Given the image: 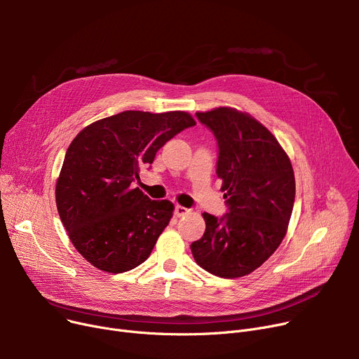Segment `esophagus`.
Wrapping results in <instances>:
<instances>
[{"mask_svg":"<svg viewBox=\"0 0 359 359\" xmlns=\"http://www.w3.org/2000/svg\"><path fill=\"white\" fill-rule=\"evenodd\" d=\"M189 211H191V210L184 208V206H182V205H176V206H175V214H176L177 217H183V215H186Z\"/></svg>","mask_w":359,"mask_h":359,"instance_id":"obj_1","label":"esophagus"}]
</instances>
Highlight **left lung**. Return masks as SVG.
Masks as SVG:
<instances>
[{
  "label": "left lung",
  "instance_id": "1",
  "mask_svg": "<svg viewBox=\"0 0 359 359\" xmlns=\"http://www.w3.org/2000/svg\"><path fill=\"white\" fill-rule=\"evenodd\" d=\"M218 145L217 176L227 214L203 212V236L191 244L198 265L221 278L257 269L287 234L295 199L294 170L271 132L231 107L198 111Z\"/></svg>",
  "mask_w": 359,
  "mask_h": 359
}]
</instances>
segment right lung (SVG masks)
Masks as SVG:
<instances>
[{
	"mask_svg": "<svg viewBox=\"0 0 359 359\" xmlns=\"http://www.w3.org/2000/svg\"><path fill=\"white\" fill-rule=\"evenodd\" d=\"M195 125L186 111L126 110L72 140L56 182V208L74 248L93 266L122 273L148 259L175 206L151 201L132 183L168 140Z\"/></svg>",
	"mask_w": 359,
	"mask_h": 359,
	"instance_id": "add662e5",
	"label": "right lung"
}]
</instances>
